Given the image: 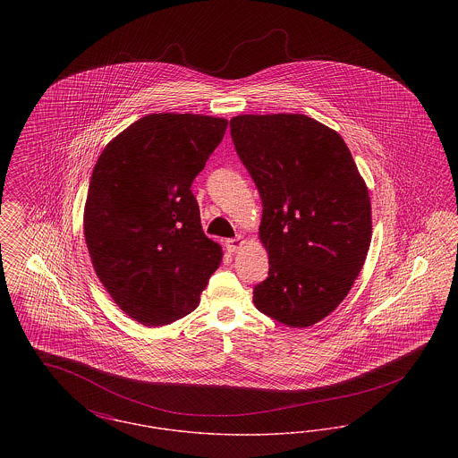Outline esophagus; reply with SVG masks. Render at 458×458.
I'll use <instances>...</instances> for the list:
<instances>
[{"label": "esophagus", "instance_id": "esophagus-1", "mask_svg": "<svg viewBox=\"0 0 458 458\" xmlns=\"http://www.w3.org/2000/svg\"><path fill=\"white\" fill-rule=\"evenodd\" d=\"M243 245H245V240L242 239V237L226 240V249H228V252H239Z\"/></svg>", "mask_w": 458, "mask_h": 458}]
</instances>
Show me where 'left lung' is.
<instances>
[{"instance_id": "1", "label": "left lung", "mask_w": 458, "mask_h": 458, "mask_svg": "<svg viewBox=\"0 0 458 458\" xmlns=\"http://www.w3.org/2000/svg\"><path fill=\"white\" fill-rule=\"evenodd\" d=\"M230 131L262 200L269 275L254 305L286 327H312L342 304L368 258V185L342 135L307 114H239Z\"/></svg>"}]
</instances>
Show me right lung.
I'll use <instances>...</instances> for the list:
<instances>
[{"label":"right lung","mask_w":458,"mask_h":458,"mask_svg":"<svg viewBox=\"0 0 458 458\" xmlns=\"http://www.w3.org/2000/svg\"><path fill=\"white\" fill-rule=\"evenodd\" d=\"M228 120L153 113L109 140L84 208V235L99 282L144 327L191 314L223 259L202 232L191 191Z\"/></svg>","instance_id":"1"}]
</instances>
